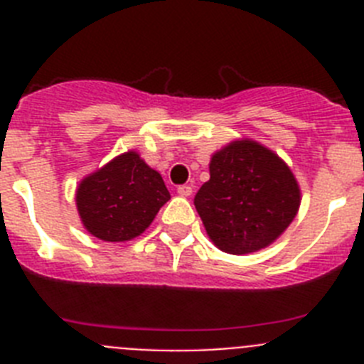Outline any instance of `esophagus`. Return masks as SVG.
<instances>
[{
	"instance_id": "obj_1",
	"label": "esophagus",
	"mask_w": 364,
	"mask_h": 364,
	"mask_svg": "<svg viewBox=\"0 0 364 364\" xmlns=\"http://www.w3.org/2000/svg\"><path fill=\"white\" fill-rule=\"evenodd\" d=\"M176 191H178L180 197H191L193 188H191V186L184 184V186H178V189H176Z\"/></svg>"
}]
</instances>
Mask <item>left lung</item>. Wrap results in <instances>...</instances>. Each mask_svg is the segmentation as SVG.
Listing matches in <instances>:
<instances>
[{
  "label": "left lung",
  "instance_id": "left-lung-1",
  "mask_svg": "<svg viewBox=\"0 0 364 364\" xmlns=\"http://www.w3.org/2000/svg\"><path fill=\"white\" fill-rule=\"evenodd\" d=\"M301 205L290 167L268 147L235 140L211 156L210 180L195 195L211 242L231 255L259 252L277 240Z\"/></svg>",
  "mask_w": 364,
  "mask_h": 364
}]
</instances>
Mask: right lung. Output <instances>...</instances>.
Listing matches in <instances>:
<instances>
[{"mask_svg": "<svg viewBox=\"0 0 364 364\" xmlns=\"http://www.w3.org/2000/svg\"><path fill=\"white\" fill-rule=\"evenodd\" d=\"M169 198L160 173L136 151L112 159L85 176L76 189L83 226L105 242H125L144 233Z\"/></svg>", "mask_w": 364, "mask_h": 364, "instance_id": "obj_1", "label": "right lung"}]
</instances>
